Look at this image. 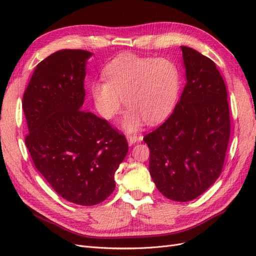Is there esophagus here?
Here are the masks:
<instances>
[{
    "label": "esophagus",
    "instance_id": "34e87169",
    "mask_svg": "<svg viewBox=\"0 0 256 256\" xmlns=\"http://www.w3.org/2000/svg\"><path fill=\"white\" fill-rule=\"evenodd\" d=\"M127 141L129 144H136V142H140L142 138H138L136 134H127Z\"/></svg>",
    "mask_w": 256,
    "mask_h": 256
}]
</instances>
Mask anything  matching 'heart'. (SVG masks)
I'll list each match as a JSON object with an SVG mask.
<instances>
[{"instance_id":"b5f03b06","label":"heart","mask_w":256,"mask_h":256,"mask_svg":"<svg viewBox=\"0 0 256 256\" xmlns=\"http://www.w3.org/2000/svg\"><path fill=\"white\" fill-rule=\"evenodd\" d=\"M102 76L106 82L92 85L96 109L104 120H111L124 100L128 109L120 125L127 132L140 129L144 120L150 125L161 122L176 104L180 76L170 60L122 54L104 67Z\"/></svg>"}]
</instances>
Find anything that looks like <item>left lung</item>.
I'll return each mask as SVG.
<instances>
[{"label":"left lung","mask_w":256,"mask_h":256,"mask_svg":"<svg viewBox=\"0 0 256 256\" xmlns=\"http://www.w3.org/2000/svg\"><path fill=\"white\" fill-rule=\"evenodd\" d=\"M186 86L171 116L143 141L157 189L175 202L204 193L221 174L230 122L228 90L214 62L182 46Z\"/></svg>","instance_id":"left-lung-1"}]
</instances>
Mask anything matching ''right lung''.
Here are the masks:
<instances>
[{
    "mask_svg": "<svg viewBox=\"0 0 256 256\" xmlns=\"http://www.w3.org/2000/svg\"><path fill=\"white\" fill-rule=\"evenodd\" d=\"M85 50H60L40 62L23 95L26 145L36 168L68 202L92 206L115 189L114 174L128 152L125 136L82 111Z\"/></svg>",
    "mask_w": 256,
    "mask_h": 256,
    "instance_id": "obj_1",
    "label": "right lung"
}]
</instances>
